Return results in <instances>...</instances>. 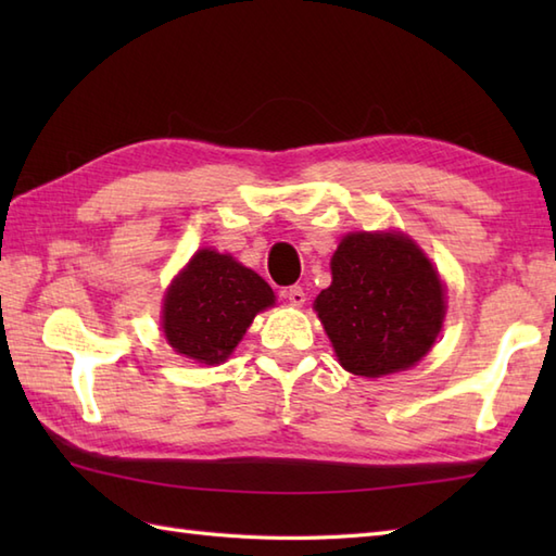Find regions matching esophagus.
I'll use <instances>...</instances> for the list:
<instances>
[{"instance_id":"1","label":"esophagus","mask_w":556,"mask_h":556,"mask_svg":"<svg viewBox=\"0 0 556 556\" xmlns=\"http://www.w3.org/2000/svg\"><path fill=\"white\" fill-rule=\"evenodd\" d=\"M285 296H287V301L291 303V305H303L305 303V291H303V287H289L287 291H285Z\"/></svg>"}]
</instances>
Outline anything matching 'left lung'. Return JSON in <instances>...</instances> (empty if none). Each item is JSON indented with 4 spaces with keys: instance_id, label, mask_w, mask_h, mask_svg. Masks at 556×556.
Segmentation results:
<instances>
[{
    "instance_id": "left-lung-1",
    "label": "left lung",
    "mask_w": 556,
    "mask_h": 556,
    "mask_svg": "<svg viewBox=\"0 0 556 556\" xmlns=\"http://www.w3.org/2000/svg\"><path fill=\"white\" fill-rule=\"evenodd\" d=\"M339 363L380 377L416 365L444 320L442 281L401 233H351L332 257V287L315 299Z\"/></svg>"
}]
</instances>
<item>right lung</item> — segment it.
<instances>
[{
	"label": "right lung",
	"instance_id": "obj_1",
	"mask_svg": "<svg viewBox=\"0 0 556 556\" xmlns=\"http://www.w3.org/2000/svg\"><path fill=\"white\" fill-rule=\"evenodd\" d=\"M275 291L231 255L198 251L164 299V337L186 358L222 363Z\"/></svg>",
	"mask_w": 556,
	"mask_h": 556
}]
</instances>
